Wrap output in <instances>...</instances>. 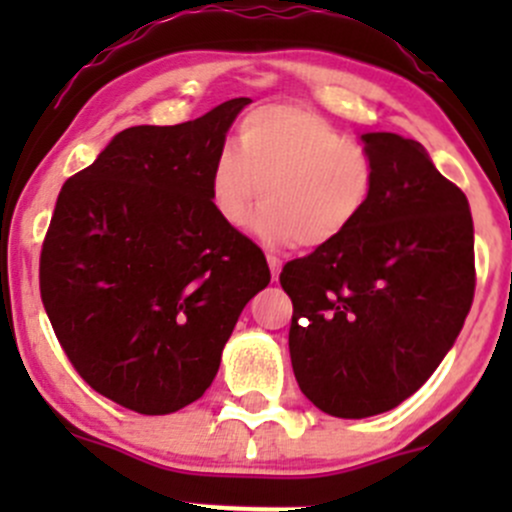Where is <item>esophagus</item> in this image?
Instances as JSON below:
<instances>
[{"mask_svg":"<svg viewBox=\"0 0 512 512\" xmlns=\"http://www.w3.org/2000/svg\"><path fill=\"white\" fill-rule=\"evenodd\" d=\"M267 265H270V272H272V280H280V272H282V260L275 255H267Z\"/></svg>","mask_w":512,"mask_h":512,"instance_id":"esophagus-1","label":"esophagus"}]
</instances>
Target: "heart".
I'll list each match as a JSON object with an SVG mask.
<instances>
[{"label": "heart", "instance_id": "b5f03b06", "mask_svg": "<svg viewBox=\"0 0 512 512\" xmlns=\"http://www.w3.org/2000/svg\"><path fill=\"white\" fill-rule=\"evenodd\" d=\"M376 165L332 123L292 103L252 111L210 168V203L230 227H245L260 205L255 232L267 245L324 247L347 235L369 208Z\"/></svg>", "mask_w": 512, "mask_h": 512}]
</instances>
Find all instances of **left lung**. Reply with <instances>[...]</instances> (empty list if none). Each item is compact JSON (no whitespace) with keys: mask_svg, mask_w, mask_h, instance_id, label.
<instances>
[{"mask_svg":"<svg viewBox=\"0 0 512 512\" xmlns=\"http://www.w3.org/2000/svg\"><path fill=\"white\" fill-rule=\"evenodd\" d=\"M369 208L347 235L287 262L289 356L302 394L337 418L396 409L451 352L473 302V218L418 141L364 133Z\"/></svg>","mask_w":512,"mask_h":512,"instance_id":"left-lung-1","label":"left lung"}]
</instances>
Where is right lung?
Returning <instances> with one entry per match:
<instances>
[{
    "instance_id": "1",
    "label": "right lung",
    "mask_w": 512,
    "mask_h": 512,
    "mask_svg": "<svg viewBox=\"0 0 512 512\" xmlns=\"http://www.w3.org/2000/svg\"><path fill=\"white\" fill-rule=\"evenodd\" d=\"M247 103L116 133L56 200L41 302L81 379L138 414L200 399L240 312L270 285L260 247L210 203V168Z\"/></svg>"
}]
</instances>
